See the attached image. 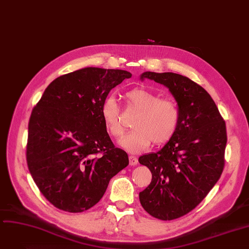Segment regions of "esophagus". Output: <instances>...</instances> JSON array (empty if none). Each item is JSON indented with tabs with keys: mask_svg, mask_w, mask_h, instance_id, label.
I'll list each match as a JSON object with an SVG mask.
<instances>
[{
	"mask_svg": "<svg viewBox=\"0 0 249 249\" xmlns=\"http://www.w3.org/2000/svg\"><path fill=\"white\" fill-rule=\"evenodd\" d=\"M128 159H129V165H131V166H136V165L139 163L138 158L135 156H129Z\"/></svg>",
	"mask_w": 249,
	"mask_h": 249,
	"instance_id": "esophagus-1",
	"label": "esophagus"
}]
</instances>
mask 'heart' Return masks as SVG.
I'll return each mask as SVG.
<instances>
[{"mask_svg": "<svg viewBox=\"0 0 249 249\" xmlns=\"http://www.w3.org/2000/svg\"><path fill=\"white\" fill-rule=\"evenodd\" d=\"M127 105L139 112L132 126L135 128L120 142L123 148L131 153L168 142L176 133L180 123V111L177 104L168 98H160L158 94L143 88H135L125 93ZM101 117L108 134L120 139L125 125L121 118L120 106L109 97L101 106Z\"/></svg>", "mask_w": 249, "mask_h": 249, "instance_id": "1", "label": "heart"}]
</instances>
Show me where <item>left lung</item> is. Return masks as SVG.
Returning <instances> with one entry per match:
<instances>
[{
  "label": "left lung",
  "instance_id": "obj_1",
  "mask_svg": "<svg viewBox=\"0 0 249 249\" xmlns=\"http://www.w3.org/2000/svg\"><path fill=\"white\" fill-rule=\"evenodd\" d=\"M141 80L166 86L180 111L175 135L160 151L141 156L152 173L140 202L154 218L174 220L193 211L219 180L227 143L226 124L210 94L175 73L145 72Z\"/></svg>",
  "mask_w": 249,
  "mask_h": 249
}]
</instances>
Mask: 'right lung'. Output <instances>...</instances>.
Returning <instances> with one entry per match:
<instances>
[{"label": "right lung", "mask_w": 249, "mask_h": 249, "mask_svg": "<svg viewBox=\"0 0 249 249\" xmlns=\"http://www.w3.org/2000/svg\"><path fill=\"white\" fill-rule=\"evenodd\" d=\"M132 74L84 68L53 80L33 108L26 159L40 193L55 208L81 213L96 205L109 180L128 165L101 117L108 93Z\"/></svg>", "instance_id": "obj_1"}]
</instances>
